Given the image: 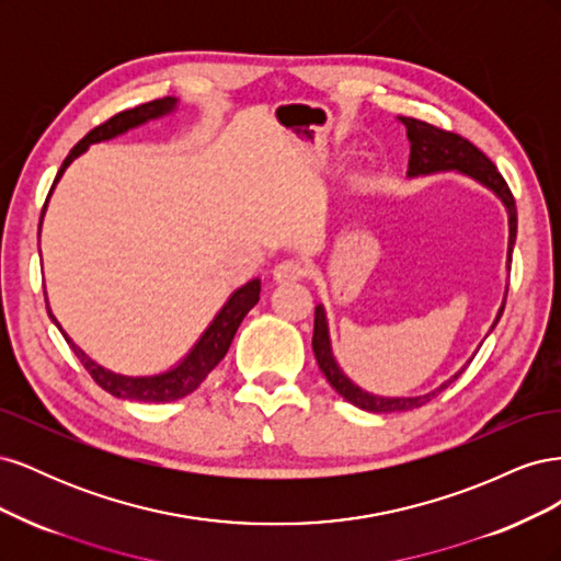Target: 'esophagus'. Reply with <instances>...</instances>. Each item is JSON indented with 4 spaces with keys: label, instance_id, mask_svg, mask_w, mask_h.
I'll use <instances>...</instances> for the list:
<instances>
[{
    "label": "esophagus",
    "instance_id": "esophagus-1",
    "mask_svg": "<svg viewBox=\"0 0 561 561\" xmlns=\"http://www.w3.org/2000/svg\"><path fill=\"white\" fill-rule=\"evenodd\" d=\"M307 276V266L299 260H283L274 266V280L276 283H295Z\"/></svg>",
    "mask_w": 561,
    "mask_h": 561
}]
</instances>
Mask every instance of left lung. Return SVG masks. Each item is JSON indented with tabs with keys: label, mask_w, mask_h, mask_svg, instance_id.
<instances>
[{
	"label": "left lung",
	"mask_w": 561,
	"mask_h": 561,
	"mask_svg": "<svg viewBox=\"0 0 561 561\" xmlns=\"http://www.w3.org/2000/svg\"><path fill=\"white\" fill-rule=\"evenodd\" d=\"M398 122L404 124L407 128V138H410V171L407 175L410 178H419V175H433V173H449L456 171L461 175L472 178L474 182H480L486 190L494 192L501 203L507 210V227H511V239H507V264L513 262V245L517 239V208H515V198L511 186L505 184L503 175L496 171V165L491 163V159H486L484 151H480L472 142H468L466 138L449 130H443L437 126H431L426 122H419V118L412 116H398ZM507 295V293H505ZM505 309V299L499 309V316L494 320L496 328L499 318L503 316ZM313 353L316 360L322 375L330 381V386L342 396L346 402L360 407L365 412H375V414H388V412H407V410H416V407L431 402L435 396L443 393V390L458 379V375L466 367H461L456 375L445 381L443 386H437L435 390L426 396H416V398H381V396H371L367 390H363L360 386H355L342 367L336 365L334 355H332V344H330V330H328V316L322 304L316 307V320H313ZM472 360V358H470ZM468 360V363H470Z\"/></svg>",
	"instance_id": "obj_1"
}]
</instances>
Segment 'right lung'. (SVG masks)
<instances>
[{
	"instance_id": "right-lung-1",
	"label": "right lung",
	"mask_w": 561,
	"mask_h": 561,
	"mask_svg": "<svg viewBox=\"0 0 561 561\" xmlns=\"http://www.w3.org/2000/svg\"><path fill=\"white\" fill-rule=\"evenodd\" d=\"M178 107V98H161V100H151V103H145V105H138L133 110H126V112H118L114 114L110 122L100 124L98 128H93L87 138L79 140L70 154H67V159L62 161L60 171L54 180V186L58 184L60 175L65 173V168L70 165L77 157H81L83 151H87L91 145L95 142H105V140H112L116 138V135H122L130 128H138L147 122H151V118H159V116H165L175 112ZM54 186H50V192H54ZM50 192H48V198H50ZM48 198L44 203V210H42V219H44V213H46V206H48ZM39 231H42V222H39ZM260 290H262V283L260 278H252L250 283H245L243 287H239L236 290L222 309L217 311V316L213 318L210 325L206 328V332H203L198 336V342L194 344V348L184 355V358L171 367L168 371H161V375H149V377H126V375H116V371L98 365L95 360H91L87 353H83L70 336H67L60 328V322L56 320V316L50 313L48 309V301H46V309H48V316L50 320L56 322L58 330L62 332L65 342L70 344V348L75 351L77 358L81 360V365L87 367L89 375L93 377V381L105 388L107 393H112L114 398H122V400H138V402H173V400H180L184 396L194 393V390L203 383V379H206L210 371L217 367V363L225 358L231 342H233V334L236 330H239V325L243 322V318L248 316V311L254 307V304L260 301Z\"/></svg>"
}]
</instances>
